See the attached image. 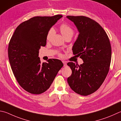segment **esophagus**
<instances>
[{"label":"esophagus","instance_id":"obj_1","mask_svg":"<svg viewBox=\"0 0 121 121\" xmlns=\"http://www.w3.org/2000/svg\"><path fill=\"white\" fill-rule=\"evenodd\" d=\"M62 62H63V66H64V67H66L67 65L66 62H65V61H62Z\"/></svg>","mask_w":121,"mask_h":121}]
</instances>
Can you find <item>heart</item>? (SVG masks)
Returning a JSON list of instances; mask_svg holds the SVG:
<instances>
[{"label": "heart", "mask_w": 121, "mask_h": 121, "mask_svg": "<svg viewBox=\"0 0 121 121\" xmlns=\"http://www.w3.org/2000/svg\"><path fill=\"white\" fill-rule=\"evenodd\" d=\"M60 30L61 34L63 35L64 38H66L67 36H72L73 35L74 33V30L72 29V28L70 25H68L67 24H62V25L60 26ZM54 33V30L53 28L50 29V30L48 31L47 35V39L48 40L51 39V37L53 36V35Z\"/></svg>", "instance_id": "b5f03b06"}]
</instances>
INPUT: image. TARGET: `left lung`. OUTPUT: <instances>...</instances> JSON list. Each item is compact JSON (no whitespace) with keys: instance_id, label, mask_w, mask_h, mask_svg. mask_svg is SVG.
I'll return each mask as SVG.
<instances>
[{"instance_id":"1","label":"left lung","mask_w":121,"mask_h":121,"mask_svg":"<svg viewBox=\"0 0 121 121\" xmlns=\"http://www.w3.org/2000/svg\"><path fill=\"white\" fill-rule=\"evenodd\" d=\"M79 32L72 47L74 55L80 56L83 63L80 65L67 63L72 74L67 79L69 86L75 93L87 96L100 87L108 73L112 50L108 37L96 21L88 17L68 16Z\"/></svg>"}]
</instances>
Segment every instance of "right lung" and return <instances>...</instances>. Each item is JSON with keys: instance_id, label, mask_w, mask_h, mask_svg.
I'll return each instance as SVG.
<instances>
[{"instance_id": "1", "label": "right lung", "mask_w": 121, "mask_h": 121, "mask_svg": "<svg viewBox=\"0 0 121 121\" xmlns=\"http://www.w3.org/2000/svg\"><path fill=\"white\" fill-rule=\"evenodd\" d=\"M62 15L36 16L17 27L8 45L9 61L14 76L23 88L33 94H40L49 88L63 63L49 59L41 63V47L47 44L48 32Z\"/></svg>"}]
</instances>
